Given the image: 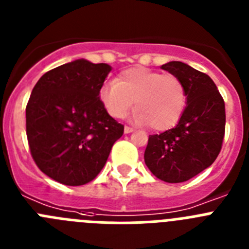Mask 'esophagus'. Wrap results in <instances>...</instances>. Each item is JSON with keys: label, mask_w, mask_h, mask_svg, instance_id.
Listing matches in <instances>:
<instances>
[{"label": "esophagus", "mask_w": 249, "mask_h": 249, "mask_svg": "<svg viewBox=\"0 0 249 249\" xmlns=\"http://www.w3.org/2000/svg\"><path fill=\"white\" fill-rule=\"evenodd\" d=\"M132 132H133V128H131V127H124V133H126V135H128V133H132Z\"/></svg>", "instance_id": "34e87169"}]
</instances>
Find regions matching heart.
<instances>
[{"label":"heart","instance_id":"obj_1","mask_svg":"<svg viewBox=\"0 0 249 249\" xmlns=\"http://www.w3.org/2000/svg\"><path fill=\"white\" fill-rule=\"evenodd\" d=\"M100 98L114 118H122L135 103V122L148 123L151 128L163 131L175 126L181 118L187 93L177 76L133 67L123 71L117 81L105 83Z\"/></svg>","mask_w":249,"mask_h":249}]
</instances>
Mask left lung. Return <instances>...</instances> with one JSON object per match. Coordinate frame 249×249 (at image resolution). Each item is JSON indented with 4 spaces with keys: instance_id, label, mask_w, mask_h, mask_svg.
<instances>
[{
    "instance_id": "1",
    "label": "left lung",
    "mask_w": 249,
    "mask_h": 249,
    "mask_svg": "<svg viewBox=\"0 0 249 249\" xmlns=\"http://www.w3.org/2000/svg\"><path fill=\"white\" fill-rule=\"evenodd\" d=\"M160 68L183 82L186 107L175 128L149 136L144 162L162 181L181 183L208 168L218 156L226 126L224 101L212 78L187 63L171 61Z\"/></svg>"
}]
</instances>
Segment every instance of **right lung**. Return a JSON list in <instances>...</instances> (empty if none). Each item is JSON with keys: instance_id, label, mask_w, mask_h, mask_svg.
<instances>
[{"instance_id": "right-lung-1", "label": "right lung", "mask_w": 249, "mask_h": 249, "mask_svg": "<svg viewBox=\"0 0 249 249\" xmlns=\"http://www.w3.org/2000/svg\"><path fill=\"white\" fill-rule=\"evenodd\" d=\"M107 63L85 58L46 72L26 107V133L38 168L66 186L93 179L107 162L123 126L100 98L111 72Z\"/></svg>"}]
</instances>
